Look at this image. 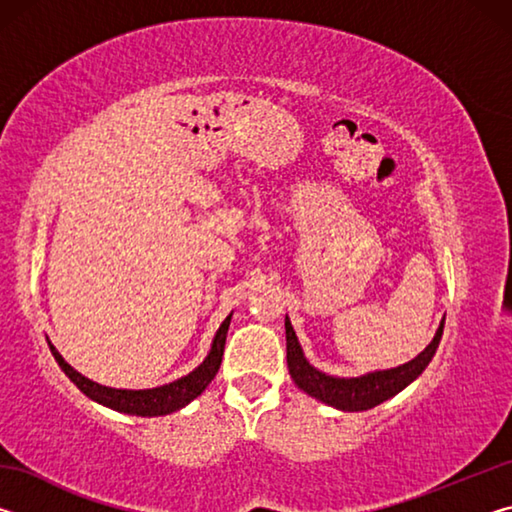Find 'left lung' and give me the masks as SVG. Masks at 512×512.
<instances>
[{
	"instance_id": "obj_1",
	"label": "left lung",
	"mask_w": 512,
	"mask_h": 512,
	"mask_svg": "<svg viewBox=\"0 0 512 512\" xmlns=\"http://www.w3.org/2000/svg\"><path fill=\"white\" fill-rule=\"evenodd\" d=\"M445 318L440 320V325L433 334L431 343L424 348L418 357L402 363L397 368L386 370H372L359 377H334L327 372L318 370L307 361L302 345L296 336L289 316L284 318V329H287V366L289 375L296 381L300 391L314 397V400L323 402L327 406H334L339 411H368L372 406H379L381 402L391 400L397 393H402L406 386L413 384L418 379L424 368L429 366L433 354L438 350L440 336H443Z\"/></svg>"
}]
</instances>
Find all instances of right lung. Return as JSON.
I'll list each match as a JSON object with an SVG mask.
<instances>
[{
    "instance_id": "1",
    "label": "right lung",
    "mask_w": 512,
    "mask_h": 512,
    "mask_svg": "<svg viewBox=\"0 0 512 512\" xmlns=\"http://www.w3.org/2000/svg\"><path fill=\"white\" fill-rule=\"evenodd\" d=\"M230 320H232V314L223 320L219 329H216L210 352H207V357L203 359L201 366H196L185 377L169 381V384H162L155 388H140V391L97 384V381L88 379L85 375H81L79 370L69 366V363L63 359V354L51 345V341H49V348H51V354H54V359L58 361L60 370H63L65 375L74 381L76 388H79L83 395H88L92 402L108 406V409L117 413L140 415V418H158V415H169V413L180 411L183 406L196 400V397L210 386V381L216 377V372H219V366H221Z\"/></svg>"
}]
</instances>
